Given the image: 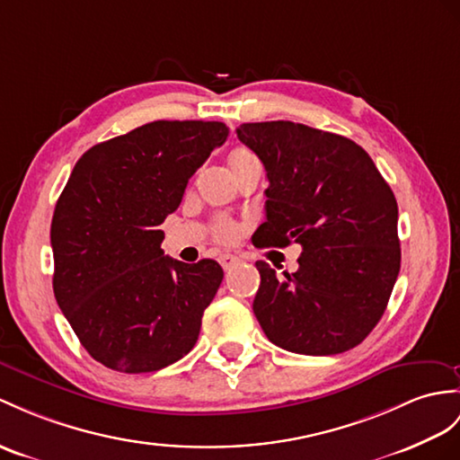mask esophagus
Here are the masks:
<instances>
[{"mask_svg":"<svg viewBox=\"0 0 460 460\" xmlns=\"http://www.w3.org/2000/svg\"><path fill=\"white\" fill-rule=\"evenodd\" d=\"M218 261H220V265H222V267L226 269V271H228V269H230L232 265H236L240 260H238L236 255H232V253H220Z\"/></svg>","mask_w":460,"mask_h":460,"instance_id":"34e87169","label":"esophagus"}]
</instances>
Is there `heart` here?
I'll use <instances>...</instances> for the list:
<instances>
[{
    "instance_id": "b5f03b06",
    "label": "heart",
    "mask_w": 460,
    "mask_h": 460,
    "mask_svg": "<svg viewBox=\"0 0 460 460\" xmlns=\"http://www.w3.org/2000/svg\"><path fill=\"white\" fill-rule=\"evenodd\" d=\"M253 164H257V158L248 148H234L228 154V165L234 172V175L240 173L242 170H245V167H250ZM215 238L220 242H234L238 238V226L228 218H218L215 222Z\"/></svg>"
}]
</instances>
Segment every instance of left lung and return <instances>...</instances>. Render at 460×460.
Wrapping results in <instances>:
<instances>
[{
	"label": "left lung",
	"mask_w": 460,
	"mask_h": 460,
	"mask_svg": "<svg viewBox=\"0 0 460 460\" xmlns=\"http://www.w3.org/2000/svg\"><path fill=\"white\" fill-rule=\"evenodd\" d=\"M236 132L269 179L253 243L302 245L293 275L255 263L257 322L287 351L351 349L383 318L400 273L394 193L371 155L340 134L290 120L243 122Z\"/></svg>",
	"instance_id": "8db88e82"
}]
</instances>
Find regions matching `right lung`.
<instances>
[{
	"label": "right lung",
	"mask_w": 460,
	"mask_h": 460,
	"mask_svg": "<svg viewBox=\"0 0 460 460\" xmlns=\"http://www.w3.org/2000/svg\"><path fill=\"white\" fill-rule=\"evenodd\" d=\"M217 120H154L95 144L56 203L54 296L95 361L152 373L193 349L224 271L164 255L160 224L228 138Z\"/></svg>",
	"instance_id": "1"
}]
</instances>
